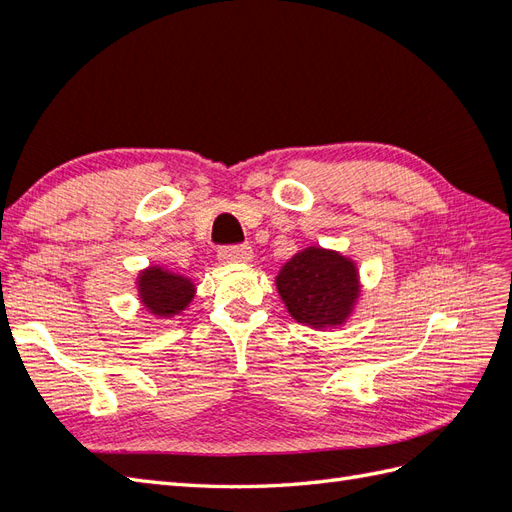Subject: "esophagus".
Segmentation results:
<instances>
[{"instance_id": "1", "label": "esophagus", "mask_w": 512, "mask_h": 512, "mask_svg": "<svg viewBox=\"0 0 512 512\" xmlns=\"http://www.w3.org/2000/svg\"><path fill=\"white\" fill-rule=\"evenodd\" d=\"M252 247L250 245H224L218 250V258L220 262H250L252 260Z\"/></svg>"}]
</instances>
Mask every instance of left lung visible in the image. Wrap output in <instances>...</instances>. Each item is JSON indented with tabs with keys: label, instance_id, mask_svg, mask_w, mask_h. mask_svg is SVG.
<instances>
[{
	"label": "left lung",
	"instance_id": "left-lung-1",
	"mask_svg": "<svg viewBox=\"0 0 512 512\" xmlns=\"http://www.w3.org/2000/svg\"><path fill=\"white\" fill-rule=\"evenodd\" d=\"M275 282L290 316L318 329L346 322L359 299L354 262L322 247L292 256Z\"/></svg>",
	"mask_w": 512,
	"mask_h": 512
}]
</instances>
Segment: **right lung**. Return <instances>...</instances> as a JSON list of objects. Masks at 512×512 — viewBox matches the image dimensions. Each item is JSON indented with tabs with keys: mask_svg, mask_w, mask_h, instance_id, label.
I'll list each match as a JSON object with an SVG mask.
<instances>
[{
	"mask_svg": "<svg viewBox=\"0 0 512 512\" xmlns=\"http://www.w3.org/2000/svg\"><path fill=\"white\" fill-rule=\"evenodd\" d=\"M138 292L151 314L175 316L194 299V284L183 275L151 267L138 277Z\"/></svg>",
	"mask_w": 512,
	"mask_h": 512,
	"instance_id": "obj_1",
	"label": "right lung"
}]
</instances>
